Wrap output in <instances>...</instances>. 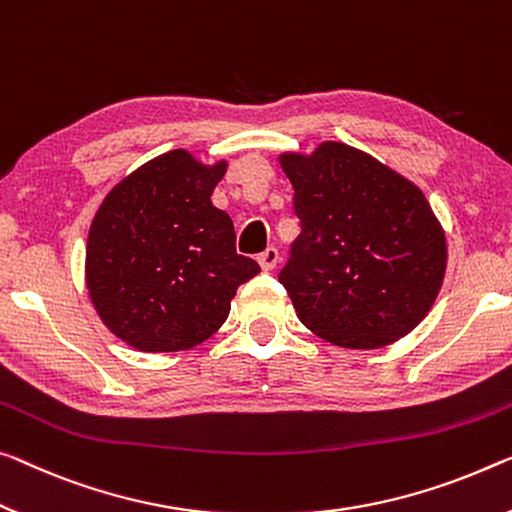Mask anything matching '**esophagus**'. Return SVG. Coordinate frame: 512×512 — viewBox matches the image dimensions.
I'll return each instance as SVG.
<instances>
[{"label": "esophagus", "mask_w": 512, "mask_h": 512, "mask_svg": "<svg viewBox=\"0 0 512 512\" xmlns=\"http://www.w3.org/2000/svg\"><path fill=\"white\" fill-rule=\"evenodd\" d=\"M258 263H261L265 272L274 270V267H277V263H279V249L277 247H267L263 254H258Z\"/></svg>", "instance_id": "1"}]
</instances>
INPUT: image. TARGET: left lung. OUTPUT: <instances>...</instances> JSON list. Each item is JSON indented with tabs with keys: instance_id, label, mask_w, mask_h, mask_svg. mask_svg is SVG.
<instances>
[{
	"instance_id": "8db88e82",
	"label": "left lung",
	"mask_w": 512,
	"mask_h": 512,
	"mask_svg": "<svg viewBox=\"0 0 512 512\" xmlns=\"http://www.w3.org/2000/svg\"><path fill=\"white\" fill-rule=\"evenodd\" d=\"M300 235L279 281L297 318L334 345L373 350L410 334L442 288L446 238L426 196L357 148L283 155Z\"/></svg>"
}]
</instances>
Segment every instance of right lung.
<instances>
[{"label": "right lung", "mask_w": 512, "mask_h": 512, "mask_svg": "<svg viewBox=\"0 0 512 512\" xmlns=\"http://www.w3.org/2000/svg\"><path fill=\"white\" fill-rule=\"evenodd\" d=\"M226 162L187 151L146 162L102 201L86 242V286L100 320L141 352L194 348L229 318L240 283L261 272L235 251L210 194Z\"/></svg>", "instance_id": "add662e5"}]
</instances>
